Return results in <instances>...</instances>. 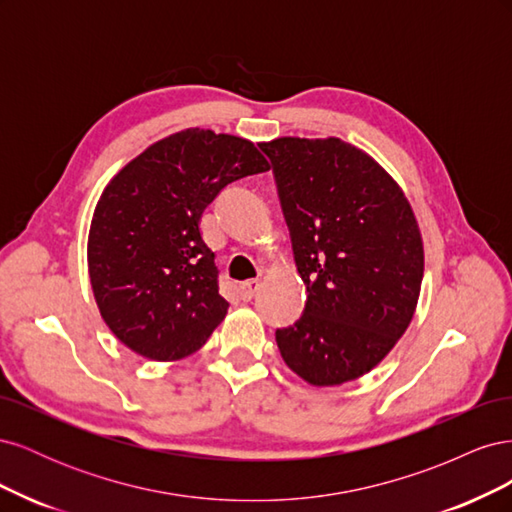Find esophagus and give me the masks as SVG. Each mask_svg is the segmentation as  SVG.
<instances>
[{"mask_svg": "<svg viewBox=\"0 0 512 512\" xmlns=\"http://www.w3.org/2000/svg\"><path fill=\"white\" fill-rule=\"evenodd\" d=\"M260 288V282L258 280H250V282H243L239 284V297L243 301H252L256 297V292Z\"/></svg>", "mask_w": 512, "mask_h": 512, "instance_id": "esophagus-1", "label": "esophagus"}]
</instances>
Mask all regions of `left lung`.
I'll return each mask as SVG.
<instances>
[{
    "label": "left lung",
    "instance_id": "left-lung-1",
    "mask_svg": "<svg viewBox=\"0 0 512 512\" xmlns=\"http://www.w3.org/2000/svg\"><path fill=\"white\" fill-rule=\"evenodd\" d=\"M260 149L307 292L301 318L275 331L277 348L314 386L361 378L414 316L425 265L414 211L374 158L339 138L284 136Z\"/></svg>",
    "mask_w": 512,
    "mask_h": 512
}]
</instances>
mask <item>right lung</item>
<instances>
[{"instance_id": "right-lung-1", "label": "right lung", "mask_w": 512, "mask_h": 512, "mask_svg": "<svg viewBox=\"0 0 512 512\" xmlns=\"http://www.w3.org/2000/svg\"><path fill=\"white\" fill-rule=\"evenodd\" d=\"M265 170L254 143L190 128L147 147L106 185L87 262L100 314L121 344L151 361L205 346L228 301L198 222L228 183Z\"/></svg>"}]
</instances>
